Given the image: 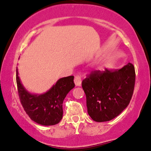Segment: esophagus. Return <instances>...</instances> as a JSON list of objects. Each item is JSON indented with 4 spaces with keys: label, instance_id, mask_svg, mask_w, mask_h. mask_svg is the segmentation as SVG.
I'll return each mask as SVG.
<instances>
[{
    "label": "esophagus",
    "instance_id": "obj_1",
    "mask_svg": "<svg viewBox=\"0 0 151 151\" xmlns=\"http://www.w3.org/2000/svg\"><path fill=\"white\" fill-rule=\"evenodd\" d=\"M81 77L79 76H76L75 77V79H74V82H75L76 86H80L81 85Z\"/></svg>",
    "mask_w": 151,
    "mask_h": 151
}]
</instances>
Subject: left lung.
Masks as SVG:
<instances>
[{
	"mask_svg": "<svg viewBox=\"0 0 151 151\" xmlns=\"http://www.w3.org/2000/svg\"><path fill=\"white\" fill-rule=\"evenodd\" d=\"M135 82L133 65L120 69L96 70L82 81L88 114L98 122H107L120 114L132 99Z\"/></svg>",
	"mask_w": 151,
	"mask_h": 151,
	"instance_id": "1",
	"label": "left lung"
}]
</instances>
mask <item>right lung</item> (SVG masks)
I'll list each match as a JSON object with an SVG mask.
<instances>
[{
	"instance_id": "right-lung-1",
	"label": "right lung",
	"mask_w": 151,
	"mask_h": 151,
	"mask_svg": "<svg viewBox=\"0 0 151 151\" xmlns=\"http://www.w3.org/2000/svg\"><path fill=\"white\" fill-rule=\"evenodd\" d=\"M74 76L60 78L46 93H31L22 85L17 68V83L21 103L32 120L45 126L55 125L63 118V102L75 87Z\"/></svg>"
}]
</instances>
